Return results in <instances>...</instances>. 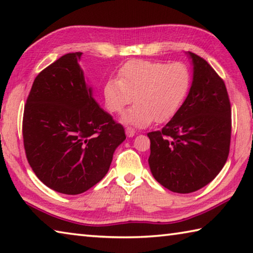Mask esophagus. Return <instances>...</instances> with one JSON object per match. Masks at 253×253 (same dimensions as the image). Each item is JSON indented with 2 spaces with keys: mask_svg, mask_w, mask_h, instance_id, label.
Here are the masks:
<instances>
[{
  "mask_svg": "<svg viewBox=\"0 0 253 253\" xmlns=\"http://www.w3.org/2000/svg\"><path fill=\"white\" fill-rule=\"evenodd\" d=\"M125 131H126V135H127V137H132L135 135V130H134V128H131V127H127L126 129H125Z\"/></svg>",
  "mask_w": 253,
  "mask_h": 253,
  "instance_id": "34e87169",
  "label": "esophagus"
}]
</instances>
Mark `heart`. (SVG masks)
Returning <instances> with one entry per match:
<instances>
[{
	"label": "heart",
	"mask_w": 253,
	"mask_h": 253,
	"mask_svg": "<svg viewBox=\"0 0 253 253\" xmlns=\"http://www.w3.org/2000/svg\"><path fill=\"white\" fill-rule=\"evenodd\" d=\"M190 84V72L182 63L130 60L119 70V79L113 77L105 83V104L111 113H121L135 96L136 105L123 115V122L146 127L154 121H170L185 100Z\"/></svg>",
	"instance_id": "b5f03b06"
}]
</instances>
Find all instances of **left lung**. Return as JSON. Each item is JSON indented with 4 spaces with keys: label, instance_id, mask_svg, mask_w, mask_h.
Here are the masks:
<instances>
[{
    "label": "left lung",
    "instance_id": "obj_1",
    "mask_svg": "<svg viewBox=\"0 0 253 253\" xmlns=\"http://www.w3.org/2000/svg\"><path fill=\"white\" fill-rule=\"evenodd\" d=\"M193 81L177 114L151 131L153 176L175 193H192L213 181L230 151L231 105L224 81L193 52Z\"/></svg>",
    "mask_w": 253,
    "mask_h": 253
}]
</instances>
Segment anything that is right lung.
<instances>
[{
	"mask_svg": "<svg viewBox=\"0 0 253 253\" xmlns=\"http://www.w3.org/2000/svg\"><path fill=\"white\" fill-rule=\"evenodd\" d=\"M67 53L34 79L24 106L22 134L38 178L62 194L84 193L101 181L125 130L92 97L78 61Z\"/></svg>",
	"mask_w": 253,
	"mask_h": 253,
	"instance_id": "add662e5",
	"label": "right lung"
}]
</instances>
